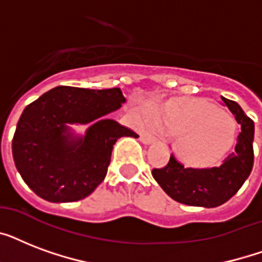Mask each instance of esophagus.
Listing matches in <instances>:
<instances>
[{
    "mask_svg": "<svg viewBox=\"0 0 262 262\" xmlns=\"http://www.w3.org/2000/svg\"><path fill=\"white\" fill-rule=\"evenodd\" d=\"M140 141L143 144H152V143H155L156 139H155V136H152L151 133H147V132H144V133H141L140 135Z\"/></svg>",
    "mask_w": 262,
    "mask_h": 262,
    "instance_id": "34e87169",
    "label": "esophagus"
}]
</instances>
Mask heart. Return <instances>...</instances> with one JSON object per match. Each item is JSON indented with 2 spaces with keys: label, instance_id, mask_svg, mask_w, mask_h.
<instances>
[{
  "label": "heart",
  "instance_id": "heart-1",
  "mask_svg": "<svg viewBox=\"0 0 262 262\" xmlns=\"http://www.w3.org/2000/svg\"><path fill=\"white\" fill-rule=\"evenodd\" d=\"M144 117L177 136V151L193 166L219 162L235 141V123L231 117L204 100L149 104L144 108Z\"/></svg>",
  "mask_w": 262,
  "mask_h": 262
}]
</instances>
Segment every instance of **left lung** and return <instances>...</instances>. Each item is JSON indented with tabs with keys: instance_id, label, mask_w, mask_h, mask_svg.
<instances>
[{
	"instance_id": "obj_1",
	"label": "left lung",
	"mask_w": 262,
	"mask_h": 262,
	"mask_svg": "<svg viewBox=\"0 0 262 262\" xmlns=\"http://www.w3.org/2000/svg\"><path fill=\"white\" fill-rule=\"evenodd\" d=\"M241 125L235 149L223 163L212 168L185 167L171 155L163 168H154L152 177L172 200L190 207L215 208L231 199L252 172L254 122L234 100L222 96Z\"/></svg>"
}]
</instances>
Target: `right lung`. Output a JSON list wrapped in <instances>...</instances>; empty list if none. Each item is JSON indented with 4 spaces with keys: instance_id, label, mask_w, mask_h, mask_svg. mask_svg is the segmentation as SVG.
<instances>
[{
    "instance_id": "1",
    "label": "right lung",
    "mask_w": 262,
    "mask_h": 262,
    "mask_svg": "<svg viewBox=\"0 0 262 262\" xmlns=\"http://www.w3.org/2000/svg\"><path fill=\"white\" fill-rule=\"evenodd\" d=\"M126 99L119 88L55 87L24 108L12 141L17 171L50 203H72L102 183L117 140L139 135L106 117ZM92 123L84 136L69 124Z\"/></svg>"
}]
</instances>
